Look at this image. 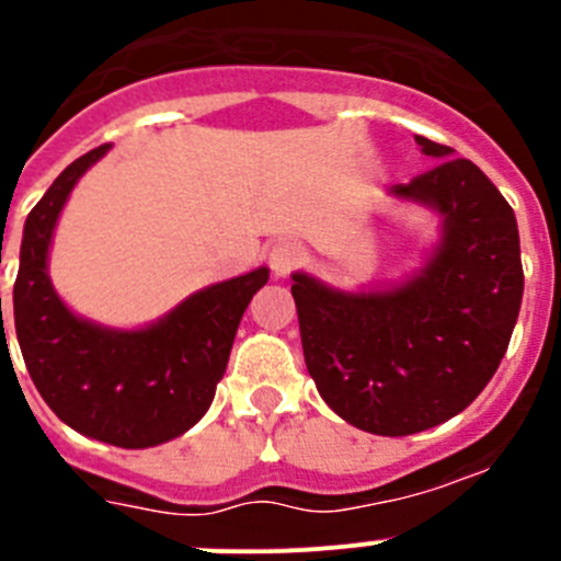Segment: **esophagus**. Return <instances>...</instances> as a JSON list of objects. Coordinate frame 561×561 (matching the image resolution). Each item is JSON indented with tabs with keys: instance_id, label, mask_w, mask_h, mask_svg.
<instances>
[{
	"instance_id": "esophagus-1",
	"label": "esophagus",
	"mask_w": 561,
	"mask_h": 561,
	"mask_svg": "<svg viewBox=\"0 0 561 561\" xmlns=\"http://www.w3.org/2000/svg\"><path fill=\"white\" fill-rule=\"evenodd\" d=\"M298 263H301V249H298L296 243L279 241L271 247L268 265H271V271H274L276 279H285V276L290 274Z\"/></svg>"
}]
</instances>
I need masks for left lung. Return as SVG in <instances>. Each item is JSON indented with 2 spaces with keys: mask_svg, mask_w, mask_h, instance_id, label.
I'll return each mask as SVG.
<instances>
[{
  "mask_svg": "<svg viewBox=\"0 0 561 561\" xmlns=\"http://www.w3.org/2000/svg\"><path fill=\"white\" fill-rule=\"evenodd\" d=\"M438 164L389 188L442 219L422 268L367 290H340L296 271L304 362L347 425L411 436L458 416L496 373L524 298L518 221L469 159L413 136Z\"/></svg>",
  "mask_w": 561,
  "mask_h": 561,
  "instance_id": "obj_1",
  "label": "left lung"
}]
</instances>
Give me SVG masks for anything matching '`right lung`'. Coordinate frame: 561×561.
Instances as JSON below:
<instances>
[{
    "label": "right lung",
    "instance_id": "add662e5",
    "mask_svg": "<svg viewBox=\"0 0 561 561\" xmlns=\"http://www.w3.org/2000/svg\"><path fill=\"white\" fill-rule=\"evenodd\" d=\"M108 145L65 167L26 216L13 318L21 356L46 405L87 438L148 449L183 436L210 408L238 323L268 268L203 287L142 329H112L76 314L54 290L48 249L79 178Z\"/></svg>",
    "mask_w": 561,
    "mask_h": 561
}]
</instances>
